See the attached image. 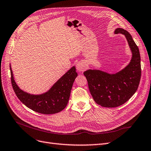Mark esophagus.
<instances>
[{
	"mask_svg": "<svg viewBox=\"0 0 151 151\" xmlns=\"http://www.w3.org/2000/svg\"><path fill=\"white\" fill-rule=\"evenodd\" d=\"M76 68L77 69L78 71L79 72H83L84 70H85L87 68V65L86 63L83 62V61H80L78 63H77V65H76Z\"/></svg>",
	"mask_w": 151,
	"mask_h": 151,
	"instance_id": "obj_1",
	"label": "esophagus"
}]
</instances>
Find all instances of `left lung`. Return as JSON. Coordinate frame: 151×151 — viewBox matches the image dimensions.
<instances>
[{"instance_id": "8db88e82", "label": "left lung", "mask_w": 151, "mask_h": 151, "mask_svg": "<svg viewBox=\"0 0 151 151\" xmlns=\"http://www.w3.org/2000/svg\"><path fill=\"white\" fill-rule=\"evenodd\" d=\"M115 33L123 34L127 38L132 52L129 64L115 74L98 70H88L84 72L95 102L107 108L117 107L126 103L137 90L141 77L140 56L138 47L126 30L117 28Z\"/></svg>"}]
</instances>
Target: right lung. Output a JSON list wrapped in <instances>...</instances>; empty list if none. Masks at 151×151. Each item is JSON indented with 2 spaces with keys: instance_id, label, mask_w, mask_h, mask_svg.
<instances>
[{
  "instance_id": "add662e5",
  "label": "right lung",
  "mask_w": 151,
  "mask_h": 151,
  "mask_svg": "<svg viewBox=\"0 0 151 151\" xmlns=\"http://www.w3.org/2000/svg\"><path fill=\"white\" fill-rule=\"evenodd\" d=\"M10 70L11 84L17 97L32 110L45 115L58 113L66 107L70 98L73 83L77 76L76 68L73 67L47 93L41 95H31L18 88L14 80L11 66Z\"/></svg>"
}]
</instances>
